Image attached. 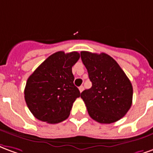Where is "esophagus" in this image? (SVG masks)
<instances>
[{
  "label": "esophagus",
  "instance_id": "1",
  "mask_svg": "<svg viewBox=\"0 0 153 153\" xmlns=\"http://www.w3.org/2000/svg\"><path fill=\"white\" fill-rule=\"evenodd\" d=\"M79 90H80V92H82V91H83V90H84V86H83V85H81V86H80V87H79Z\"/></svg>",
  "mask_w": 153,
  "mask_h": 153
}]
</instances>
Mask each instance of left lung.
<instances>
[{
	"label": "left lung",
	"mask_w": 153,
	"mask_h": 153,
	"mask_svg": "<svg viewBox=\"0 0 153 153\" xmlns=\"http://www.w3.org/2000/svg\"><path fill=\"white\" fill-rule=\"evenodd\" d=\"M92 87L81 92L88 113L94 121L111 124L119 121L131 107L133 87L116 60L105 53L81 51Z\"/></svg>",
	"instance_id": "obj_1"
}]
</instances>
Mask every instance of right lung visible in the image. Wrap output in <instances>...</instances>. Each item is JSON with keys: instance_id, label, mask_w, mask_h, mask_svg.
I'll list each match as a JSON object with an SVG mask.
<instances>
[{"instance_id": "add662e5", "label": "right lung", "mask_w": 153, "mask_h": 153, "mask_svg": "<svg viewBox=\"0 0 153 153\" xmlns=\"http://www.w3.org/2000/svg\"><path fill=\"white\" fill-rule=\"evenodd\" d=\"M80 59L73 51L51 54L27 81L24 98L36 118L56 124L68 117L72 104L81 93L73 84L72 68Z\"/></svg>"}]
</instances>
